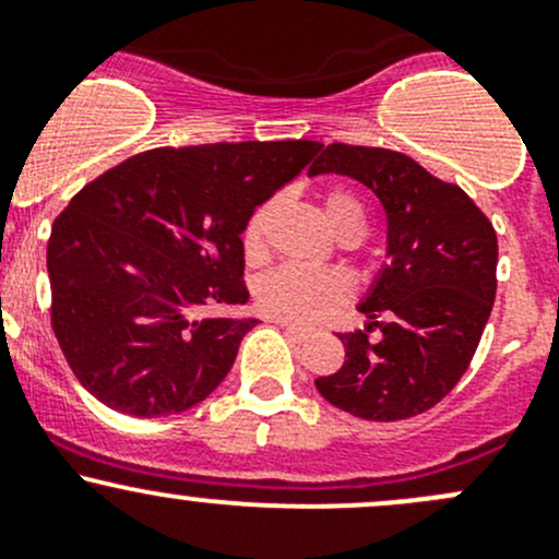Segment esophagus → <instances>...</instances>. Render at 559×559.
<instances>
[{"label":"esophagus","mask_w":559,"mask_h":559,"mask_svg":"<svg viewBox=\"0 0 559 559\" xmlns=\"http://www.w3.org/2000/svg\"><path fill=\"white\" fill-rule=\"evenodd\" d=\"M277 325L282 331H285L287 336H290L293 342H304L309 336L307 329H301V325H290V323H282V320H277Z\"/></svg>","instance_id":"esophagus-1"}]
</instances>
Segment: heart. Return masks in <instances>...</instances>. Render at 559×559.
<instances>
[{
    "instance_id": "obj_1",
    "label": "heart",
    "mask_w": 559,
    "mask_h": 559,
    "mask_svg": "<svg viewBox=\"0 0 559 559\" xmlns=\"http://www.w3.org/2000/svg\"><path fill=\"white\" fill-rule=\"evenodd\" d=\"M274 209H277V201H266L247 219L245 230H241L247 261H261L266 252V230L274 217ZM323 214L336 236L347 234V230L364 234L367 228L361 201L347 190L325 192ZM350 280L340 272H309V269L282 266L258 282L255 298L258 307L269 318L293 325H312L340 309L350 298Z\"/></svg>"
}]
</instances>
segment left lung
Masks as SVG:
<instances>
[{
	"instance_id": "left-lung-1",
	"label": "left lung",
	"mask_w": 559,
	"mask_h": 559,
	"mask_svg": "<svg viewBox=\"0 0 559 559\" xmlns=\"http://www.w3.org/2000/svg\"><path fill=\"white\" fill-rule=\"evenodd\" d=\"M361 181L385 212V258L358 312L367 329L340 334L345 364L314 380L320 396L367 421H402L438 405L467 372L497 290V236L456 185L391 148L331 143L309 176ZM381 329L372 343L368 331Z\"/></svg>"
}]
</instances>
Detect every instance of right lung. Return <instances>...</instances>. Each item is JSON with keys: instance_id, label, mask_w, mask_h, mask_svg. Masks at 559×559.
<instances>
[{"instance_id": "obj_1", "label": "right lung", "mask_w": 559, "mask_h": 559, "mask_svg": "<svg viewBox=\"0 0 559 559\" xmlns=\"http://www.w3.org/2000/svg\"><path fill=\"white\" fill-rule=\"evenodd\" d=\"M320 152L314 141L201 143L135 154L86 185L48 239L51 325L110 411H190L230 372L255 318L241 230Z\"/></svg>"}]
</instances>
